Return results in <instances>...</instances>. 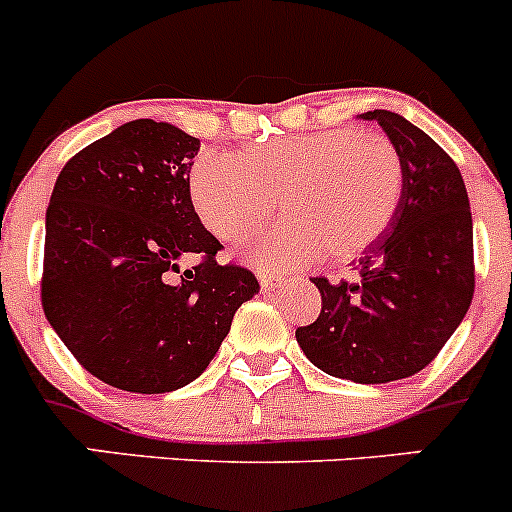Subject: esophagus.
<instances>
[{
  "label": "esophagus",
  "instance_id": "34e87169",
  "mask_svg": "<svg viewBox=\"0 0 512 512\" xmlns=\"http://www.w3.org/2000/svg\"><path fill=\"white\" fill-rule=\"evenodd\" d=\"M257 277H260V287H262V292H272V289L282 287V280H280V277L270 275V272H257Z\"/></svg>",
  "mask_w": 512,
  "mask_h": 512
}]
</instances>
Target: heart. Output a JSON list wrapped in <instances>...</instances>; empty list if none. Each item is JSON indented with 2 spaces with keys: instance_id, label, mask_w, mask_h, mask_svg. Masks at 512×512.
<instances>
[{
  "instance_id": "heart-1",
  "label": "heart",
  "mask_w": 512,
  "mask_h": 512,
  "mask_svg": "<svg viewBox=\"0 0 512 512\" xmlns=\"http://www.w3.org/2000/svg\"><path fill=\"white\" fill-rule=\"evenodd\" d=\"M401 160L376 133L352 128L280 136L240 156L203 153L190 170V200L215 237L242 240L275 213L287 218L245 255L267 270L307 265L327 252L349 260L386 230L399 208Z\"/></svg>"
}]
</instances>
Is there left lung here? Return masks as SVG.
<instances>
[{
    "instance_id": "8db88e82",
    "label": "left lung",
    "mask_w": 512,
    "mask_h": 512,
    "mask_svg": "<svg viewBox=\"0 0 512 512\" xmlns=\"http://www.w3.org/2000/svg\"><path fill=\"white\" fill-rule=\"evenodd\" d=\"M361 118L379 123L399 153V208L354 262L352 280L314 277L322 312L297 329V342L324 374L389 384L426 369L466 317L473 218L461 170L428 133L381 108Z\"/></svg>"
}]
</instances>
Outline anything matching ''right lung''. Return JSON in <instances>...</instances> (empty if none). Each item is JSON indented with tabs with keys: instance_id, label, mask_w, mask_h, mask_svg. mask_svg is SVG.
<instances>
[{
	"instance_id": "1",
	"label": "right lung",
	"mask_w": 512,
	"mask_h": 512,
	"mask_svg": "<svg viewBox=\"0 0 512 512\" xmlns=\"http://www.w3.org/2000/svg\"><path fill=\"white\" fill-rule=\"evenodd\" d=\"M200 141L153 118L128 121L76 153L46 210L41 307L81 366L133 394L198 379L242 302L260 292L190 200ZM204 260L183 271L179 262Z\"/></svg>"
}]
</instances>
